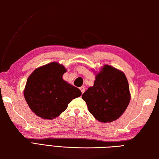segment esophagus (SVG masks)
<instances>
[{"label":"esophagus","mask_w":159,"mask_h":159,"mask_svg":"<svg viewBox=\"0 0 159 159\" xmlns=\"http://www.w3.org/2000/svg\"><path fill=\"white\" fill-rule=\"evenodd\" d=\"M80 91H81L82 93H83L84 92H85V88L84 87H80Z\"/></svg>","instance_id":"34e87169"}]
</instances>
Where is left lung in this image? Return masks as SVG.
<instances>
[{
  "mask_svg": "<svg viewBox=\"0 0 159 159\" xmlns=\"http://www.w3.org/2000/svg\"><path fill=\"white\" fill-rule=\"evenodd\" d=\"M90 113L100 122L117 120L126 111L130 100L129 85L124 73L104 65L96 74L92 87L83 94Z\"/></svg>",
  "mask_w": 159,
  "mask_h": 159,
  "instance_id": "left-lung-1",
  "label": "left lung"
}]
</instances>
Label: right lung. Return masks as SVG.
Here are the masks:
<instances>
[{
	"mask_svg": "<svg viewBox=\"0 0 159 159\" xmlns=\"http://www.w3.org/2000/svg\"><path fill=\"white\" fill-rule=\"evenodd\" d=\"M67 69L51 62L36 68L26 81L24 96L31 111L44 120H53L65 111L80 90L63 79Z\"/></svg>",
	"mask_w": 159,
	"mask_h": 159,
	"instance_id": "1",
	"label": "right lung"
}]
</instances>
